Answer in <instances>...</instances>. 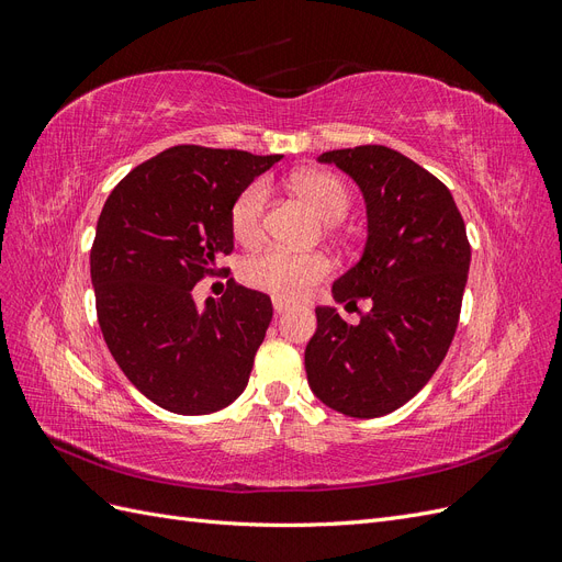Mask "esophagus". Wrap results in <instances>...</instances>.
Instances as JSON below:
<instances>
[{"mask_svg": "<svg viewBox=\"0 0 562 562\" xmlns=\"http://www.w3.org/2000/svg\"><path fill=\"white\" fill-rule=\"evenodd\" d=\"M271 304H274V312L277 314H283L288 307H291V304H288L283 297H274V300H271Z\"/></svg>", "mask_w": 562, "mask_h": 562, "instance_id": "34e87169", "label": "esophagus"}]
</instances>
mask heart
I'll return each mask as SVG.
<instances>
[{
  "label": "heart",
  "mask_w": 562,
  "mask_h": 562,
  "mask_svg": "<svg viewBox=\"0 0 562 562\" xmlns=\"http://www.w3.org/2000/svg\"><path fill=\"white\" fill-rule=\"evenodd\" d=\"M297 194L326 220L339 223L351 206L347 184L333 173H300L293 180ZM269 201V184L255 180L239 192L229 209V227L234 239L244 246H255L265 234V211ZM333 265L323 252H293L285 248H267L250 255L244 262V279L258 291L283 300H302L330 277Z\"/></svg>",
  "instance_id": "1"
}]
</instances>
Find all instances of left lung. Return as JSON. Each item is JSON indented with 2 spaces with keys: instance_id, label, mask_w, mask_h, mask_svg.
I'll list each match as a JSON object with an SVG mask.
<instances>
[{
  "instance_id": "1",
  "label": "left lung",
  "mask_w": 562,
  "mask_h": 562,
  "mask_svg": "<svg viewBox=\"0 0 562 562\" xmlns=\"http://www.w3.org/2000/svg\"><path fill=\"white\" fill-rule=\"evenodd\" d=\"M361 187L368 241L333 283L337 302L368 300L356 326L318 307L304 349L314 394L333 411L370 419L394 413L443 363L462 312L471 246L448 187L384 145L323 151Z\"/></svg>"
}]
</instances>
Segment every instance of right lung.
<instances>
[{
  "mask_svg": "<svg viewBox=\"0 0 562 562\" xmlns=\"http://www.w3.org/2000/svg\"><path fill=\"white\" fill-rule=\"evenodd\" d=\"M277 161L281 155L168 147L135 166L98 217L91 281L100 330L128 382L168 413L223 411L248 384L271 321L269 295L232 279L199 312L192 288L234 250V199Z\"/></svg>",
  "mask_w": 562,
  "mask_h": 562,
  "instance_id": "obj_1",
  "label": "right lung"
}]
</instances>
